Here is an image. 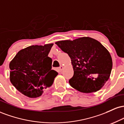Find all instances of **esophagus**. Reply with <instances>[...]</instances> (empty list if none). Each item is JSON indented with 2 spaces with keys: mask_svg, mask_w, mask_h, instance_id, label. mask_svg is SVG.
Returning a JSON list of instances; mask_svg holds the SVG:
<instances>
[{
  "mask_svg": "<svg viewBox=\"0 0 124 124\" xmlns=\"http://www.w3.org/2000/svg\"><path fill=\"white\" fill-rule=\"evenodd\" d=\"M63 67L62 66H61L59 68V71H60V72H62V70H63Z\"/></svg>",
  "mask_w": 124,
  "mask_h": 124,
  "instance_id": "obj_1",
  "label": "esophagus"
}]
</instances>
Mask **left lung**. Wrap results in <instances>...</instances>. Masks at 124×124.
Returning <instances> with one entry per match:
<instances>
[{
	"label": "left lung",
	"mask_w": 124,
	"mask_h": 124,
	"mask_svg": "<svg viewBox=\"0 0 124 124\" xmlns=\"http://www.w3.org/2000/svg\"><path fill=\"white\" fill-rule=\"evenodd\" d=\"M55 44L71 59L74 74L69 82L72 87L85 93L103 87L110 76L112 61L108 51L100 42L90 37H81Z\"/></svg>",
	"instance_id": "8db88e82"
}]
</instances>
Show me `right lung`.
Returning <instances> with one entry per match:
<instances>
[{
  "mask_svg": "<svg viewBox=\"0 0 124 124\" xmlns=\"http://www.w3.org/2000/svg\"><path fill=\"white\" fill-rule=\"evenodd\" d=\"M53 45L28 46L18 51L10 62V80L23 94L38 97L53 84L58 72L51 69L52 61L48 56Z\"/></svg>",
  "mask_w": 124,
  "mask_h": 124,
  "instance_id": "add662e5",
  "label": "right lung"
}]
</instances>
